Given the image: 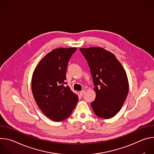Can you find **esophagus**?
<instances>
[{"label": "esophagus", "instance_id": "1", "mask_svg": "<svg viewBox=\"0 0 154 154\" xmlns=\"http://www.w3.org/2000/svg\"><path fill=\"white\" fill-rule=\"evenodd\" d=\"M85 93H86V91H85V90H83V91H80V92H79V93H80V96H83V95H84V94H85Z\"/></svg>", "mask_w": 154, "mask_h": 154}]
</instances>
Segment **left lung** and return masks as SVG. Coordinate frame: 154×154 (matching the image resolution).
<instances>
[{
    "mask_svg": "<svg viewBox=\"0 0 154 154\" xmlns=\"http://www.w3.org/2000/svg\"><path fill=\"white\" fill-rule=\"evenodd\" d=\"M90 68L96 96L91 105L99 118L109 119L119 111L128 93L126 72L115 55L99 47L80 48Z\"/></svg>",
    "mask_w": 154,
    "mask_h": 154,
    "instance_id": "8db88e82",
    "label": "left lung"
}]
</instances>
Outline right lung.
Here are the masks:
<instances>
[{"label": "right lung", "instance_id": "obj_1", "mask_svg": "<svg viewBox=\"0 0 154 154\" xmlns=\"http://www.w3.org/2000/svg\"><path fill=\"white\" fill-rule=\"evenodd\" d=\"M76 48H58L46 54L33 73L32 91L42 113L54 121H61L72 113L78 96L64 85L68 61Z\"/></svg>", "mask_w": 154, "mask_h": 154}]
</instances>
